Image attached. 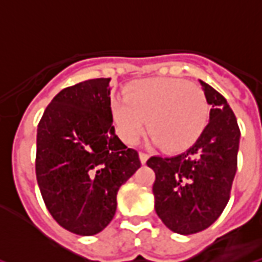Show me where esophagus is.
<instances>
[{
	"mask_svg": "<svg viewBox=\"0 0 262 262\" xmlns=\"http://www.w3.org/2000/svg\"><path fill=\"white\" fill-rule=\"evenodd\" d=\"M139 157H140V162L144 164V163L147 162V159H149V155H147V153H144V151H140V153H139Z\"/></svg>",
	"mask_w": 262,
	"mask_h": 262,
	"instance_id": "obj_1",
	"label": "esophagus"
}]
</instances>
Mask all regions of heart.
I'll return each mask as SVG.
<instances>
[{"label": "heart", "mask_w": 262, "mask_h": 262, "mask_svg": "<svg viewBox=\"0 0 262 262\" xmlns=\"http://www.w3.org/2000/svg\"><path fill=\"white\" fill-rule=\"evenodd\" d=\"M111 116L120 139L135 144L147 130L163 149L177 151L199 139L207 125L208 103L199 85L157 78L135 82L113 99Z\"/></svg>", "instance_id": "b5f03b06"}]
</instances>
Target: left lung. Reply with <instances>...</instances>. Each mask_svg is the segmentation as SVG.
Here are the masks:
<instances>
[{"instance_id": "obj_1", "label": "left lung", "mask_w": 262, "mask_h": 262, "mask_svg": "<svg viewBox=\"0 0 262 262\" xmlns=\"http://www.w3.org/2000/svg\"><path fill=\"white\" fill-rule=\"evenodd\" d=\"M210 122L191 147L173 157L151 156L155 208L164 226L179 234L206 230L230 200L237 171L239 127L226 98L200 80Z\"/></svg>"}]
</instances>
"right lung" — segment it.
Returning <instances> with one entry per match:
<instances>
[{
	"mask_svg": "<svg viewBox=\"0 0 262 262\" xmlns=\"http://www.w3.org/2000/svg\"><path fill=\"white\" fill-rule=\"evenodd\" d=\"M111 78L68 86L36 130V182L54 220L71 233H100L116 213L120 186L140 167L137 150L115 133Z\"/></svg>",
	"mask_w": 262,
	"mask_h": 262,
	"instance_id": "obj_1",
	"label": "right lung"
}]
</instances>
